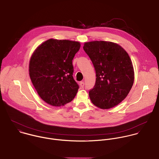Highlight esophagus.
Listing matches in <instances>:
<instances>
[{
	"mask_svg": "<svg viewBox=\"0 0 159 159\" xmlns=\"http://www.w3.org/2000/svg\"><path fill=\"white\" fill-rule=\"evenodd\" d=\"M80 87H81V88H84V82H83V81L80 82Z\"/></svg>",
	"mask_w": 159,
	"mask_h": 159,
	"instance_id": "obj_1",
	"label": "esophagus"
}]
</instances>
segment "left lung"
<instances>
[{
	"label": "left lung",
	"instance_id": "left-lung-1",
	"mask_svg": "<svg viewBox=\"0 0 159 159\" xmlns=\"http://www.w3.org/2000/svg\"><path fill=\"white\" fill-rule=\"evenodd\" d=\"M83 49L96 73L95 85L89 92L92 103L102 109L117 106L134 83V68L128 53L120 45L104 41L85 43Z\"/></svg>",
	"mask_w": 159,
	"mask_h": 159
}]
</instances>
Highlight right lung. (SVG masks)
Here are the masks:
<instances>
[{
	"instance_id": "1",
	"label": "right lung",
	"mask_w": 159,
	"mask_h": 159,
	"mask_svg": "<svg viewBox=\"0 0 159 159\" xmlns=\"http://www.w3.org/2000/svg\"><path fill=\"white\" fill-rule=\"evenodd\" d=\"M80 46L77 41L50 39L32 54L30 76L38 94L48 104L63 106L76 96L79 86L73 77L72 60Z\"/></svg>"
}]
</instances>
